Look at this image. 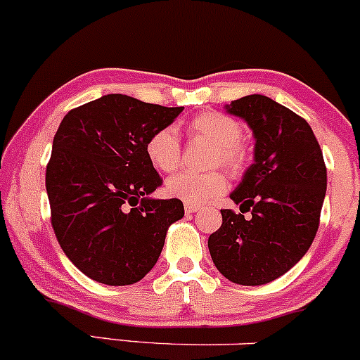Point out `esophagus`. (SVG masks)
Listing matches in <instances>:
<instances>
[{"mask_svg":"<svg viewBox=\"0 0 360 360\" xmlns=\"http://www.w3.org/2000/svg\"><path fill=\"white\" fill-rule=\"evenodd\" d=\"M199 211V205H192V204H185V212L187 214H193Z\"/></svg>","mask_w":360,"mask_h":360,"instance_id":"esophagus-1","label":"esophagus"}]
</instances>
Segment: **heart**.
<instances>
[{
    "mask_svg": "<svg viewBox=\"0 0 360 360\" xmlns=\"http://www.w3.org/2000/svg\"><path fill=\"white\" fill-rule=\"evenodd\" d=\"M188 134L212 144L211 167L223 165L231 173L243 172L248 155L241 144L243 126L236 119L221 112H205L191 120ZM146 156L149 163L160 172L169 173L179 168L181 146L175 129L169 126L161 127L149 137L146 143ZM165 188L173 199H179L185 204L200 205L226 191V176L221 172L204 173V175L181 172L169 176Z\"/></svg>",
    "mask_w": 360,
    "mask_h": 360,
    "instance_id": "b5f03b06",
    "label": "heart"
}]
</instances>
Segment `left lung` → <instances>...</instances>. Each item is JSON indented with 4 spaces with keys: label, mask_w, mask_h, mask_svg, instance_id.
Here are the masks:
<instances>
[{
    "label": "left lung",
    "mask_w": 360,
    "mask_h": 360,
    "mask_svg": "<svg viewBox=\"0 0 360 360\" xmlns=\"http://www.w3.org/2000/svg\"><path fill=\"white\" fill-rule=\"evenodd\" d=\"M226 108L252 127L255 163L231 193L241 212L221 209L223 224L209 236V252L234 284L262 285L284 276L313 243L326 193L325 160L309 124L269 96L248 95Z\"/></svg>",
    "instance_id": "1"
}]
</instances>
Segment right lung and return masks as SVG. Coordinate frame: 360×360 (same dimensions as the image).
Segmentation results:
<instances>
[{
    "label": "right lung",
    "instance_id": "1",
    "mask_svg": "<svg viewBox=\"0 0 360 360\" xmlns=\"http://www.w3.org/2000/svg\"><path fill=\"white\" fill-rule=\"evenodd\" d=\"M181 110L114 93L60 122L46 169L51 224L66 257L93 281H141L158 262L168 226L184 217L181 200L148 197L163 180L146 156L149 137Z\"/></svg>",
    "mask_w": 360,
    "mask_h": 360
}]
</instances>
